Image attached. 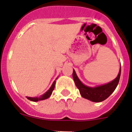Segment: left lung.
Segmentation results:
<instances>
[{
	"label": "left lung",
	"mask_w": 132,
	"mask_h": 132,
	"mask_svg": "<svg viewBox=\"0 0 132 132\" xmlns=\"http://www.w3.org/2000/svg\"><path fill=\"white\" fill-rule=\"evenodd\" d=\"M121 74V65L118 75L115 79L106 84L96 86L94 87H88L84 85L77 75L74 69L73 72V78L77 87L79 90L80 95L85 98L92 102H100L104 101L114 91L118 85Z\"/></svg>",
	"instance_id": "obj_1"
}]
</instances>
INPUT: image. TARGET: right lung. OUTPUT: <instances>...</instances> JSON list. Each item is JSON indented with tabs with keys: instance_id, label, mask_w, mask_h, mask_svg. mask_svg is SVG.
<instances>
[{
	"instance_id": "add662e5",
	"label": "right lung",
	"mask_w": 132,
	"mask_h": 132,
	"mask_svg": "<svg viewBox=\"0 0 132 132\" xmlns=\"http://www.w3.org/2000/svg\"><path fill=\"white\" fill-rule=\"evenodd\" d=\"M55 82H56V81L55 80H54L53 82V84H52V86H51V87L49 88L48 90L45 92V93H44L43 95H42V96H39V97H37V96H36V97H30V96H26V98L28 99V100H30V101H33V102H38V101H43V100H45V99L48 98L50 97L51 95H52V92H53V90H54Z\"/></svg>"
}]
</instances>
